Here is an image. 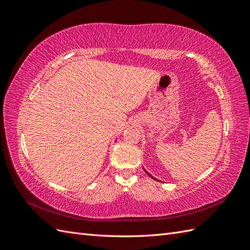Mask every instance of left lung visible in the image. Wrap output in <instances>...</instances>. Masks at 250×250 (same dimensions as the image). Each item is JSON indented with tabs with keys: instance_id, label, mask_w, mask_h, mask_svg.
Masks as SVG:
<instances>
[{
	"instance_id": "left-lung-1",
	"label": "left lung",
	"mask_w": 250,
	"mask_h": 250,
	"mask_svg": "<svg viewBox=\"0 0 250 250\" xmlns=\"http://www.w3.org/2000/svg\"><path fill=\"white\" fill-rule=\"evenodd\" d=\"M144 170H145V169H144ZM145 172H146V174H148V175H149V176H150V177H151V178H153V179H155V180H158V179H156V178H155V177H153V176H152V175H151V174H150V173H149V172H148V171H146V170H145ZM158 181H160V180H158Z\"/></svg>"
}]
</instances>
